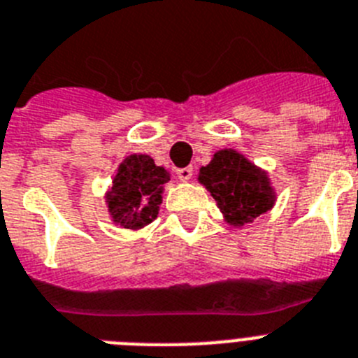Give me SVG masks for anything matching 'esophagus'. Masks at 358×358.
Wrapping results in <instances>:
<instances>
[{"mask_svg": "<svg viewBox=\"0 0 358 358\" xmlns=\"http://www.w3.org/2000/svg\"><path fill=\"white\" fill-rule=\"evenodd\" d=\"M176 175L182 182H189L192 178V167H182V169H176Z\"/></svg>", "mask_w": 358, "mask_h": 358, "instance_id": "obj_1", "label": "esophagus"}]
</instances>
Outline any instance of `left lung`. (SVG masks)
<instances>
[{
    "instance_id": "obj_1",
    "label": "left lung",
    "mask_w": 358,
    "mask_h": 358,
    "mask_svg": "<svg viewBox=\"0 0 358 358\" xmlns=\"http://www.w3.org/2000/svg\"><path fill=\"white\" fill-rule=\"evenodd\" d=\"M198 182L210 192L229 225L243 227L268 213L275 191L268 173L236 149H220L198 173Z\"/></svg>"
}]
</instances>
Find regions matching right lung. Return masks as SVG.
<instances>
[{
    "instance_id": "obj_1",
    "label": "right lung",
    "mask_w": 358,
    "mask_h": 358,
    "mask_svg": "<svg viewBox=\"0 0 358 358\" xmlns=\"http://www.w3.org/2000/svg\"><path fill=\"white\" fill-rule=\"evenodd\" d=\"M171 180L169 171L157 166L149 155H129L117 169L106 205L111 222L138 231L157 220L164 185Z\"/></svg>"
}]
</instances>
